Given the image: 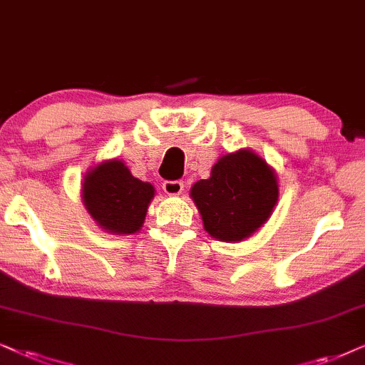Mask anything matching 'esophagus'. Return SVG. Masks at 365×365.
<instances>
[{
    "label": "esophagus",
    "mask_w": 365,
    "mask_h": 365,
    "mask_svg": "<svg viewBox=\"0 0 365 365\" xmlns=\"http://www.w3.org/2000/svg\"><path fill=\"white\" fill-rule=\"evenodd\" d=\"M182 190L183 182H180V180H167V182H163V192L167 195H180Z\"/></svg>",
    "instance_id": "obj_1"
}]
</instances>
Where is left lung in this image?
I'll return each instance as SVG.
<instances>
[{"mask_svg": "<svg viewBox=\"0 0 365 365\" xmlns=\"http://www.w3.org/2000/svg\"><path fill=\"white\" fill-rule=\"evenodd\" d=\"M192 198L212 237L240 242L270 217L279 185L274 170L259 155L240 150L218 160L210 178L192 187Z\"/></svg>", "mask_w": 365, "mask_h": 365, "instance_id": "1", "label": "left lung"}]
</instances>
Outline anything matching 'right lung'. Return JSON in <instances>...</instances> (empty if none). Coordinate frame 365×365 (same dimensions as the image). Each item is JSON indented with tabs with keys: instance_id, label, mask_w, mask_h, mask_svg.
I'll list each match as a JSON object with an SVG mask.
<instances>
[{
	"instance_id": "obj_1",
	"label": "right lung",
	"mask_w": 365,
	"mask_h": 365,
	"mask_svg": "<svg viewBox=\"0 0 365 365\" xmlns=\"http://www.w3.org/2000/svg\"><path fill=\"white\" fill-rule=\"evenodd\" d=\"M153 195V187L135 178L118 160L100 163L83 182L86 210L101 228L116 235L140 230Z\"/></svg>"
}]
</instances>
